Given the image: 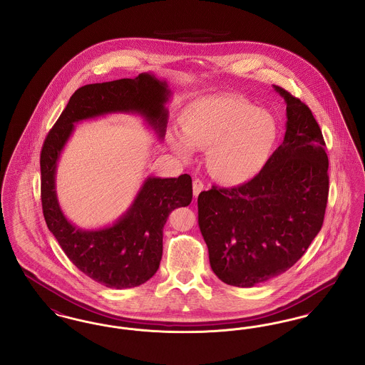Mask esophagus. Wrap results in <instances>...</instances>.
<instances>
[{
  "mask_svg": "<svg viewBox=\"0 0 365 365\" xmlns=\"http://www.w3.org/2000/svg\"><path fill=\"white\" fill-rule=\"evenodd\" d=\"M204 189H205V186H204L202 180H200V179H194L192 180V194H194L195 198L198 197V194L204 190Z\"/></svg>",
  "mask_w": 365,
  "mask_h": 365,
  "instance_id": "esophagus-1",
  "label": "esophagus"
}]
</instances>
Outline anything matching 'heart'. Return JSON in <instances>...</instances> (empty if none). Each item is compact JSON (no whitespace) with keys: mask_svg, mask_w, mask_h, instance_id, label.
Here are the masks:
<instances>
[{"mask_svg":"<svg viewBox=\"0 0 365 365\" xmlns=\"http://www.w3.org/2000/svg\"><path fill=\"white\" fill-rule=\"evenodd\" d=\"M179 133L168 143L185 160L192 148L208 150L207 165L219 182L237 186L260 173L277 140V123L265 110L240 97L210 96L187 105L180 116Z\"/></svg>","mask_w":365,"mask_h":365,"instance_id":"heart-1","label":"heart"}]
</instances>
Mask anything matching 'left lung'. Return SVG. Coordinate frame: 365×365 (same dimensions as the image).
<instances>
[{
  "mask_svg": "<svg viewBox=\"0 0 365 365\" xmlns=\"http://www.w3.org/2000/svg\"><path fill=\"white\" fill-rule=\"evenodd\" d=\"M283 142L252 180L201 191L198 226L216 277L253 287L277 278L302 257L323 226L329 157L311 109L282 87Z\"/></svg>",
  "mask_w": 365,
  "mask_h": 365,
  "instance_id": "1",
  "label": "left lung"
}]
</instances>
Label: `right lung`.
Listing matches in <instances>:
<instances>
[{"label": "right lung", "mask_w": 365, "mask_h": 365, "mask_svg": "<svg viewBox=\"0 0 365 365\" xmlns=\"http://www.w3.org/2000/svg\"><path fill=\"white\" fill-rule=\"evenodd\" d=\"M171 90L165 81L143 72L134 79L93 83L78 88L53 125L41 152V200L45 222L73 265L109 289H131L148 282L163 256V228L175 208L192 198L190 175L145 179L131 207L112 225L82 230L60 208L56 168L75 123L108 113H137L158 139L164 138Z\"/></svg>", "instance_id": "1"}]
</instances>
